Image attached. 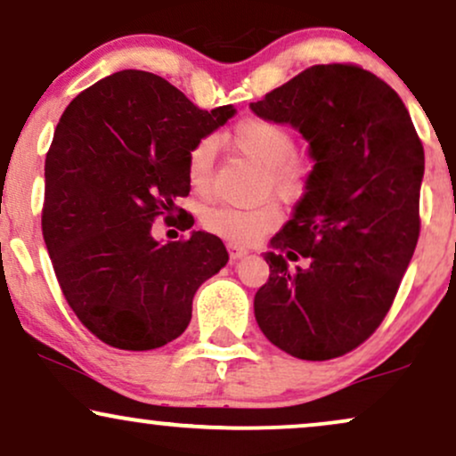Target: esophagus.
Listing matches in <instances>:
<instances>
[{
  "mask_svg": "<svg viewBox=\"0 0 456 456\" xmlns=\"http://www.w3.org/2000/svg\"><path fill=\"white\" fill-rule=\"evenodd\" d=\"M227 250H229V258H232V261H240L241 256L248 255L246 248H240L238 244H227Z\"/></svg>",
  "mask_w": 456,
  "mask_h": 456,
  "instance_id": "obj_1",
  "label": "esophagus"
}]
</instances>
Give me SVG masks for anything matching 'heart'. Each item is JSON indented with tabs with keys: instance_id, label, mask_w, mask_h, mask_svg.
Returning a JSON list of instances; mask_svg holds the SVG:
<instances>
[{
	"instance_id": "heart-1",
	"label": "heart",
	"mask_w": 456,
	"mask_h": 456,
	"mask_svg": "<svg viewBox=\"0 0 456 456\" xmlns=\"http://www.w3.org/2000/svg\"><path fill=\"white\" fill-rule=\"evenodd\" d=\"M227 141L235 151L256 161L265 168V187L281 200L301 198L307 189L309 168L297 158V141L292 132L271 119L250 118L240 119L227 132ZM216 142L212 138H201L187 155V176L198 193L210 189L212 166H215ZM280 212L275 206L265 204L256 208H235V206H215L201 215L206 232L232 244H252L271 229L278 227Z\"/></svg>"
}]
</instances>
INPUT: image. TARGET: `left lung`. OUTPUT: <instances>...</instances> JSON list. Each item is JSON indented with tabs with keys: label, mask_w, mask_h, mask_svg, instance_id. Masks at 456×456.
<instances>
[{
	"label": "left lung",
	"mask_w": 456,
	"mask_h": 456,
	"mask_svg": "<svg viewBox=\"0 0 456 456\" xmlns=\"http://www.w3.org/2000/svg\"><path fill=\"white\" fill-rule=\"evenodd\" d=\"M258 118L290 124L314 170L292 218L265 252L267 284L255 318L275 347L332 360L377 330L419 240L425 153L394 88L355 65H314L250 102ZM307 257L290 270L286 257Z\"/></svg>",
	"instance_id": "1"
}]
</instances>
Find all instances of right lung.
I'll return each instance as SVG.
<instances>
[{
  "mask_svg": "<svg viewBox=\"0 0 456 456\" xmlns=\"http://www.w3.org/2000/svg\"><path fill=\"white\" fill-rule=\"evenodd\" d=\"M233 115L232 105L198 109L136 69L79 92L62 113L45 155L42 232L69 307L102 343L147 351L175 341L198 288L227 265L216 235L159 244L151 224L189 195L195 142Z\"/></svg>",
  "mask_w": 456,
  "mask_h": 456,
  "instance_id": "obj_1",
  "label": "right lung"
}]
</instances>
